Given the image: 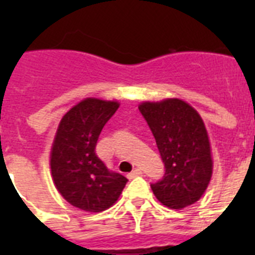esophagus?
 I'll list each match as a JSON object with an SVG mask.
<instances>
[{"label":"esophagus","mask_w":255,"mask_h":255,"mask_svg":"<svg viewBox=\"0 0 255 255\" xmlns=\"http://www.w3.org/2000/svg\"><path fill=\"white\" fill-rule=\"evenodd\" d=\"M141 174H143V173H141V170H140V169H133V170H132V172H131V173H128L127 177L129 178V180H131V178L139 177V176H141Z\"/></svg>","instance_id":"esophagus-1"}]
</instances>
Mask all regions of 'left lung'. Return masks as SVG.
<instances>
[{"label":"left lung","instance_id":"1","mask_svg":"<svg viewBox=\"0 0 255 255\" xmlns=\"http://www.w3.org/2000/svg\"><path fill=\"white\" fill-rule=\"evenodd\" d=\"M139 111L155 136L165 173L151 184L153 194L170 209L198 201L212 177L213 160L205 124L181 99L143 102Z\"/></svg>","mask_w":255,"mask_h":255}]
</instances>
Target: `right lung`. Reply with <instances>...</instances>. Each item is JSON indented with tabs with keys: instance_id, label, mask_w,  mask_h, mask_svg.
I'll list each match as a JSON object with an SVG mask.
<instances>
[{
	"instance_id": "add662e5",
	"label": "right lung",
	"mask_w": 255,
	"mask_h": 255,
	"mask_svg": "<svg viewBox=\"0 0 255 255\" xmlns=\"http://www.w3.org/2000/svg\"><path fill=\"white\" fill-rule=\"evenodd\" d=\"M118 108V102L87 98L58 126L50 155L51 176L58 192L78 209L94 213L108 209L128 181L108 169L95 153L100 132Z\"/></svg>"
}]
</instances>
